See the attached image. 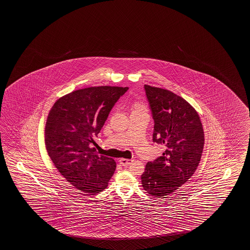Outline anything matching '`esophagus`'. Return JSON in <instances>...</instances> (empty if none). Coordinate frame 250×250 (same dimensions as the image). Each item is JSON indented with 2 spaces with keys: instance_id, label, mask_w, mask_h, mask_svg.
Returning a JSON list of instances; mask_svg holds the SVG:
<instances>
[{
  "instance_id": "esophagus-1",
  "label": "esophagus",
  "mask_w": 250,
  "mask_h": 250,
  "mask_svg": "<svg viewBox=\"0 0 250 250\" xmlns=\"http://www.w3.org/2000/svg\"><path fill=\"white\" fill-rule=\"evenodd\" d=\"M132 162H133L132 159H126V158H120V159H119V163H120L121 165H124V166L130 165L132 164Z\"/></svg>"
}]
</instances>
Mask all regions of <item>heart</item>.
<instances>
[{
	"mask_svg": "<svg viewBox=\"0 0 250 250\" xmlns=\"http://www.w3.org/2000/svg\"><path fill=\"white\" fill-rule=\"evenodd\" d=\"M132 113H147V107L142 102L136 101L132 105Z\"/></svg>",
	"mask_w": 250,
	"mask_h": 250,
	"instance_id": "heart-1",
	"label": "heart"
}]
</instances>
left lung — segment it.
<instances>
[{
    "label": "left lung",
    "instance_id": "obj_1",
    "mask_svg": "<svg viewBox=\"0 0 250 250\" xmlns=\"http://www.w3.org/2000/svg\"><path fill=\"white\" fill-rule=\"evenodd\" d=\"M144 87L155 121L153 141L166 149L146 164L142 184L150 195L164 198L197 169L204 146L203 124L195 108L181 96L160 87Z\"/></svg>",
    "mask_w": 250,
    "mask_h": 250
}]
</instances>
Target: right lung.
<instances>
[{"instance_id":"right-lung-1","label":"right lung","mask_w":250,"mask_h":250,"mask_svg":"<svg viewBox=\"0 0 250 250\" xmlns=\"http://www.w3.org/2000/svg\"><path fill=\"white\" fill-rule=\"evenodd\" d=\"M127 90L111 85L75 90L57 100L48 112L45 126L48 156L66 180L84 193L102 192L116 170L113 158L98 155L90 143Z\"/></svg>"}]
</instances>
